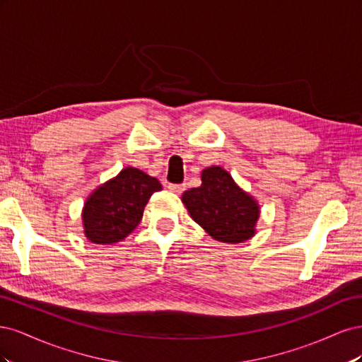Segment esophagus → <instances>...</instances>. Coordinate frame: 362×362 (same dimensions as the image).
I'll list each match as a JSON object with an SVG mask.
<instances>
[{
  "mask_svg": "<svg viewBox=\"0 0 362 362\" xmlns=\"http://www.w3.org/2000/svg\"><path fill=\"white\" fill-rule=\"evenodd\" d=\"M168 189H169L172 193L181 194V193L185 190V185H184V184H169Z\"/></svg>",
  "mask_w": 362,
  "mask_h": 362,
  "instance_id": "34e87169",
  "label": "esophagus"
}]
</instances>
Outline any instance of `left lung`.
I'll list each match as a JSON object with an SVG mask.
<instances>
[{
    "label": "left lung",
    "instance_id": "1",
    "mask_svg": "<svg viewBox=\"0 0 362 362\" xmlns=\"http://www.w3.org/2000/svg\"><path fill=\"white\" fill-rule=\"evenodd\" d=\"M182 202L193 221L218 242L242 243L255 233L257 202L222 168H206L201 187L184 192Z\"/></svg>",
    "mask_w": 362,
    "mask_h": 362
}]
</instances>
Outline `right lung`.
Here are the masks:
<instances>
[{
	"mask_svg": "<svg viewBox=\"0 0 362 362\" xmlns=\"http://www.w3.org/2000/svg\"><path fill=\"white\" fill-rule=\"evenodd\" d=\"M163 187L134 168L120 170L116 178L98 187L84 204L86 237L96 245H112L124 240L139 225L152 196Z\"/></svg>",
	"mask_w": 362,
	"mask_h": 362,
	"instance_id": "add662e5",
	"label": "right lung"
}]
</instances>
